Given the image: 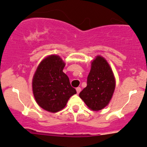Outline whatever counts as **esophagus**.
Listing matches in <instances>:
<instances>
[{
	"label": "esophagus",
	"instance_id": "1",
	"mask_svg": "<svg viewBox=\"0 0 147 147\" xmlns=\"http://www.w3.org/2000/svg\"><path fill=\"white\" fill-rule=\"evenodd\" d=\"M76 91H77V93H78V94L79 93H80V92H81V88H80V87H78V88H77V89H76Z\"/></svg>",
	"mask_w": 147,
	"mask_h": 147
}]
</instances>
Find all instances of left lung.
<instances>
[{"instance_id":"left-lung-1","label":"left lung","mask_w":147,"mask_h":147,"mask_svg":"<svg viewBox=\"0 0 147 147\" xmlns=\"http://www.w3.org/2000/svg\"><path fill=\"white\" fill-rule=\"evenodd\" d=\"M86 84L79 95L86 106L93 111L106 107L113 94L115 80L112 69L104 58L98 55L92 61Z\"/></svg>"}]
</instances>
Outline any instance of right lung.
<instances>
[{
    "label": "right lung",
    "mask_w": 147,
    "mask_h": 147,
    "mask_svg": "<svg viewBox=\"0 0 147 147\" xmlns=\"http://www.w3.org/2000/svg\"><path fill=\"white\" fill-rule=\"evenodd\" d=\"M65 65L61 57L51 55L40 63L34 75V96L38 106L49 112L62 110L69 97L77 93L63 72Z\"/></svg>",
    "instance_id": "1"
}]
</instances>
